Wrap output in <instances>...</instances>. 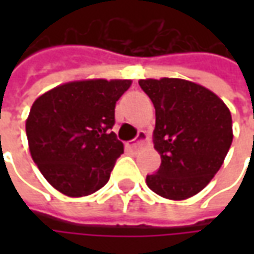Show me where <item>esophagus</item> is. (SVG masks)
Segmentation results:
<instances>
[{"label": "esophagus", "mask_w": 254, "mask_h": 254, "mask_svg": "<svg viewBox=\"0 0 254 254\" xmlns=\"http://www.w3.org/2000/svg\"><path fill=\"white\" fill-rule=\"evenodd\" d=\"M145 141H147V134L144 131H140L138 134H137V137L134 138V141L130 144L132 148L135 150V148H140V147H142L144 144H145Z\"/></svg>", "instance_id": "esophagus-1"}]
</instances>
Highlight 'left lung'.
<instances>
[{
  "instance_id": "1",
  "label": "left lung",
  "mask_w": 254,
  "mask_h": 254,
  "mask_svg": "<svg viewBox=\"0 0 254 254\" xmlns=\"http://www.w3.org/2000/svg\"><path fill=\"white\" fill-rule=\"evenodd\" d=\"M155 107L154 148L161 155L147 185L167 199L193 196L215 177L233 140L232 116L219 97L182 79L138 82Z\"/></svg>"
}]
</instances>
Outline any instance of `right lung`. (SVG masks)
I'll list each match as a JSON object with an SVG mask.
<instances>
[{
    "instance_id": "right-lung-1",
    "label": "right lung",
    "mask_w": 254,
    "mask_h": 254,
    "mask_svg": "<svg viewBox=\"0 0 254 254\" xmlns=\"http://www.w3.org/2000/svg\"><path fill=\"white\" fill-rule=\"evenodd\" d=\"M131 80H82L38 97L26 120L32 160L55 190L86 196L107 184L124 151L112 131L116 102Z\"/></svg>"
}]
</instances>
